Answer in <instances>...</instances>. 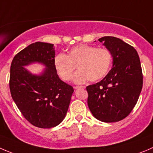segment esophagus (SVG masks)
<instances>
[{
	"mask_svg": "<svg viewBox=\"0 0 153 153\" xmlns=\"http://www.w3.org/2000/svg\"><path fill=\"white\" fill-rule=\"evenodd\" d=\"M74 88H75V89H78V88H85V86H75V87H74Z\"/></svg>",
	"mask_w": 153,
	"mask_h": 153,
	"instance_id": "obj_1",
	"label": "esophagus"
}]
</instances>
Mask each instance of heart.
<instances>
[{
  "label": "heart",
  "instance_id": "heart-1",
  "mask_svg": "<svg viewBox=\"0 0 153 153\" xmlns=\"http://www.w3.org/2000/svg\"><path fill=\"white\" fill-rule=\"evenodd\" d=\"M112 62V53L108 48L81 44L71 48L67 55H57L54 67L59 76L68 81L72 80L77 65L79 71L74 77V82L82 84L88 79L97 81L103 78L109 72Z\"/></svg>",
  "mask_w": 153,
  "mask_h": 153
}]
</instances>
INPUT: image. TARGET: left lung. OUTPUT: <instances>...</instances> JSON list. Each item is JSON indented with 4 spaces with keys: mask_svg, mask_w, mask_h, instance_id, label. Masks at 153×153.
Masks as SVG:
<instances>
[{
    "mask_svg": "<svg viewBox=\"0 0 153 153\" xmlns=\"http://www.w3.org/2000/svg\"><path fill=\"white\" fill-rule=\"evenodd\" d=\"M112 53V68L95 85L86 88L88 105L97 119L117 122L126 118L134 108L143 88V72L136 50L122 40L112 36L99 39Z\"/></svg>",
    "mask_w": 153,
    "mask_h": 153,
    "instance_id": "left-lung-1",
    "label": "left lung"
}]
</instances>
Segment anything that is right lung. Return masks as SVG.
Wrapping results in <instances>:
<instances>
[{
  "mask_svg": "<svg viewBox=\"0 0 153 153\" xmlns=\"http://www.w3.org/2000/svg\"><path fill=\"white\" fill-rule=\"evenodd\" d=\"M53 44L35 42L14 56L10 66V90L13 100L24 118L40 128L60 124L69 106L74 89L59 78L54 67ZM47 68L34 76L23 67L32 62Z\"/></svg>",
  "mask_w": 153,
  "mask_h": 153,
  "instance_id": "obj_1",
  "label": "right lung"
}]
</instances>
